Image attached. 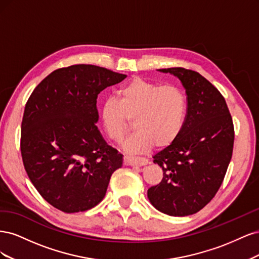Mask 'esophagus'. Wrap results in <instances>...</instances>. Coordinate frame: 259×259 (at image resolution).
Segmentation results:
<instances>
[{
    "instance_id": "34e87169",
    "label": "esophagus",
    "mask_w": 259,
    "mask_h": 259,
    "mask_svg": "<svg viewBox=\"0 0 259 259\" xmlns=\"http://www.w3.org/2000/svg\"><path fill=\"white\" fill-rule=\"evenodd\" d=\"M124 163L131 166H145L148 164V160L140 156H124Z\"/></svg>"
}]
</instances>
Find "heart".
Listing matches in <instances>:
<instances>
[{
    "label": "heart",
    "instance_id": "heart-1",
    "mask_svg": "<svg viewBox=\"0 0 259 259\" xmlns=\"http://www.w3.org/2000/svg\"><path fill=\"white\" fill-rule=\"evenodd\" d=\"M187 97L176 85H163L135 77L117 92V100L108 99L101 120L108 137L120 144L134 122L136 133L124 144L131 153L170 146L182 133L187 114Z\"/></svg>",
    "mask_w": 259,
    "mask_h": 259
}]
</instances>
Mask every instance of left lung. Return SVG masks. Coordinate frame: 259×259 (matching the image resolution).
<instances>
[{
  "instance_id": "left-lung-1",
  "label": "left lung",
  "mask_w": 259,
  "mask_h": 259,
  "mask_svg": "<svg viewBox=\"0 0 259 259\" xmlns=\"http://www.w3.org/2000/svg\"><path fill=\"white\" fill-rule=\"evenodd\" d=\"M161 71L183 83L188 107L178 138L153 156L163 178L149 188L148 198L164 214L188 216L208 204L224 182L233 151V122L224 96L204 76L180 67Z\"/></svg>"
}]
</instances>
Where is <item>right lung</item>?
I'll return each mask as SVG.
<instances>
[{
    "mask_svg": "<svg viewBox=\"0 0 259 259\" xmlns=\"http://www.w3.org/2000/svg\"><path fill=\"white\" fill-rule=\"evenodd\" d=\"M126 75L94 65L59 68L31 94L21 122L23 166L35 189L64 213L96 206L104 199L122 154L96 126L97 97Z\"/></svg>",
    "mask_w": 259,
    "mask_h": 259,
    "instance_id": "1",
    "label": "right lung"
}]
</instances>
